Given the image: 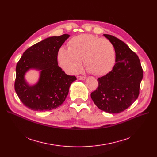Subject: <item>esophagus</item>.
Segmentation results:
<instances>
[{
    "instance_id": "obj_1",
    "label": "esophagus",
    "mask_w": 157,
    "mask_h": 157,
    "mask_svg": "<svg viewBox=\"0 0 157 157\" xmlns=\"http://www.w3.org/2000/svg\"><path fill=\"white\" fill-rule=\"evenodd\" d=\"M86 78L85 76H77V79L79 80H85Z\"/></svg>"
}]
</instances>
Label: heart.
<instances>
[{"label": "heart", "mask_w": 157, "mask_h": 157, "mask_svg": "<svg viewBox=\"0 0 157 157\" xmlns=\"http://www.w3.org/2000/svg\"><path fill=\"white\" fill-rule=\"evenodd\" d=\"M68 48H60L57 59L60 67L69 74L79 72L85 67L95 76H103L113 68L116 52L111 41L90 34H83L71 39Z\"/></svg>", "instance_id": "heart-1"}]
</instances>
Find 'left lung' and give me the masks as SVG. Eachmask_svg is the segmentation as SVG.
Segmentation results:
<instances>
[{
	"instance_id": "8db88e82",
	"label": "left lung",
	"mask_w": 157,
	"mask_h": 157,
	"mask_svg": "<svg viewBox=\"0 0 157 157\" xmlns=\"http://www.w3.org/2000/svg\"><path fill=\"white\" fill-rule=\"evenodd\" d=\"M104 36L114 46L116 63L111 71L98 78V87L91 98L101 110L120 113L137 98L143 71L138 56L124 42L111 35Z\"/></svg>"
}]
</instances>
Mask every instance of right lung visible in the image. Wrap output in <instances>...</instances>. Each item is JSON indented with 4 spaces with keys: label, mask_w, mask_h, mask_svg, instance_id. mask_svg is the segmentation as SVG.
Wrapping results in <instances>:
<instances>
[{
    "label": "right lung",
    "mask_w": 157,
    "mask_h": 157,
    "mask_svg": "<svg viewBox=\"0 0 157 157\" xmlns=\"http://www.w3.org/2000/svg\"><path fill=\"white\" fill-rule=\"evenodd\" d=\"M69 34L46 38L25 52L16 67L14 89L27 108L37 111L57 108L67 97L76 76H69L58 65L57 53ZM32 68L40 70L38 83L29 86L24 74Z\"/></svg>",
    "instance_id": "1"
}]
</instances>
